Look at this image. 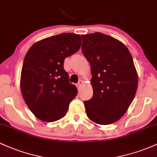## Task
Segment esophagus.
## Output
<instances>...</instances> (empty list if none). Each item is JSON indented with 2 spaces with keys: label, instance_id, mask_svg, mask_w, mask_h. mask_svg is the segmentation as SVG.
I'll return each mask as SVG.
<instances>
[{
  "label": "esophagus",
  "instance_id": "1",
  "mask_svg": "<svg viewBox=\"0 0 157 157\" xmlns=\"http://www.w3.org/2000/svg\"><path fill=\"white\" fill-rule=\"evenodd\" d=\"M82 83H83V81H82V80H79V82H77V89H79V88H80V86H81Z\"/></svg>",
  "mask_w": 157,
  "mask_h": 157
}]
</instances>
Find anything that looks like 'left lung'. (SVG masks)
<instances>
[{
	"label": "left lung",
	"mask_w": 157,
	"mask_h": 157,
	"mask_svg": "<svg viewBox=\"0 0 157 157\" xmlns=\"http://www.w3.org/2000/svg\"><path fill=\"white\" fill-rule=\"evenodd\" d=\"M82 51L89 62L93 96L84 101L88 118L107 125L125 114L135 97L138 75L124 44L101 33L82 35Z\"/></svg>",
	"instance_id": "8db88e82"
}]
</instances>
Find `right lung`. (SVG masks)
<instances>
[{"instance_id":"obj_1","label":"right lung","mask_w":157,"mask_h":157,"mask_svg":"<svg viewBox=\"0 0 157 157\" xmlns=\"http://www.w3.org/2000/svg\"><path fill=\"white\" fill-rule=\"evenodd\" d=\"M78 34L62 33L31 46L21 74V91L30 111L39 119L53 122L66 115L77 89L69 82L64 60L80 49Z\"/></svg>"}]
</instances>
